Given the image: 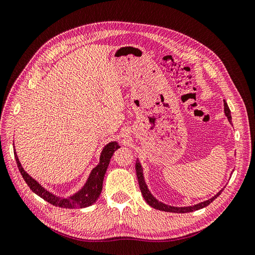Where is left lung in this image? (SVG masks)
I'll use <instances>...</instances> for the list:
<instances>
[{"label": "left lung", "mask_w": 255, "mask_h": 255, "mask_svg": "<svg viewBox=\"0 0 255 255\" xmlns=\"http://www.w3.org/2000/svg\"><path fill=\"white\" fill-rule=\"evenodd\" d=\"M224 112H225V115L226 117L228 118L229 122L231 123V115H230V109L227 105V103L224 101ZM135 171H136V176H137V180H138V184H139V189H140V192H141V195L142 197L145 198L146 202L154 207L155 209H159V210H162V212H169V213H180V214H184V213H192L194 212V210H198V209H201L207 205H209L210 203H212L215 199L220 196L221 192H219L215 197H213L212 199H209V200L207 201H204V202H201L199 204H196L194 206H189V207H174V206H170V205H165L161 202H158L156 199H155L151 193L149 192L148 187L145 183V180H143V176H142V169H141V165L139 164V161L136 160V163H135Z\"/></svg>", "instance_id": "1"}]
</instances>
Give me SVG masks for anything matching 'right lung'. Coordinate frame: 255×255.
<instances>
[{"instance_id":"obj_1","label":"right lung","mask_w":255,"mask_h":255,"mask_svg":"<svg viewBox=\"0 0 255 255\" xmlns=\"http://www.w3.org/2000/svg\"><path fill=\"white\" fill-rule=\"evenodd\" d=\"M118 148L120 147L117 141H112L109 142L108 145H106L101 153L100 163H99L92 171L90 177H88L87 179V182L82 187L81 191H79L74 196L70 198H65V199L56 197L53 194H51L50 192H48L45 187H42L36 180L33 179L31 176H29L25 172V170L23 169V167H21V164L17 158L16 153H14V157L21 176H23L24 180L26 181V183L28 184V186L30 187L33 193H35L40 198H42L43 200H46L47 202L51 203L54 206L63 207V208H83L95 203L97 199L99 198V196H100L102 192V187H103L104 175L106 173L110 158H112L114 152Z\"/></svg>"}]
</instances>
